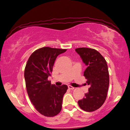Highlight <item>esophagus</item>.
Instances as JSON below:
<instances>
[{
    "instance_id": "1",
    "label": "esophagus",
    "mask_w": 130,
    "mask_h": 130,
    "mask_svg": "<svg viewBox=\"0 0 130 130\" xmlns=\"http://www.w3.org/2000/svg\"><path fill=\"white\" fill-rule=\"evenodd\" d=\"M68 88H69V89H74L75 88L72 87V86H71V85H68Z\"/></svg>"
}]
</instances>
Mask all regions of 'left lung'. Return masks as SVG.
Returning <instances> with one entry per match:
<instances>
[{
    "label": "left lung",
    "instance_id": "8db88e82",
    "mask_svg": "<svg viewBox=\"0 0 130 130\" xmlns=\"http://www.w3.org/2000/svg\"><path fill=\"white\" fill-rule=\"evenodd\" d=\"M77 53L87 66L84 73L86 83L90 85L88 92L78 101L80 108L87 112L99 109L106 101L109 83V76L107 62L103 56L91 48L75 49Z\"/></svg>",
    "mask_w": 130,
    "mask_h": 130
}]
</instances>
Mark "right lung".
<instances>
[{
  "instance_id": "obj_1",
  "label": "right lung",
  "mask_w": 130,
  "mask_h": 130,
  "mask_svg": "<svg viewBox=\"0 0 130 130\" xmlns=\"http://www.w3.org/2000/svg\"><path fill=\"white\" fill-rule=\"evenodd\" d=\"M67 49L43 47L29 56L24 69L27 93L36 109L46 117H54L62 108L63 96L67 85L56 87L48 80L52 72L55 61Z\"/></svg>"
}]
</instances>
